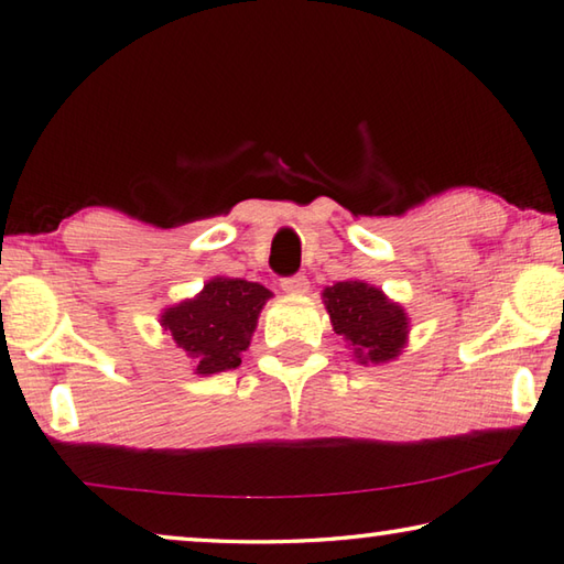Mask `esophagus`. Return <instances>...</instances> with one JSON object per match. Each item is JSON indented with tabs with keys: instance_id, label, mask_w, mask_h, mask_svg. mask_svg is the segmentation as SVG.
I'll return each instance as SVG.
<instances>
[{
	"instance_id": "obj_1",
	"label": "esophagus",
	"mask_w": 564,
	"mask_h": 564,
	"mask_svg": "<svg viewBox=\"0 0 564 564\" xmlns=\"http://www.w3.org/2000/svg\"><path fill=\"white\" fill-rule=\"evenodd\" d=\"M281 289H283L285 293H291V295H301V293L308 291V279H305L303 273L289 275V279L281 281Z\"/></svg>"
}]
</instances>
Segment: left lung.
Masks as SVG:
<instances>
[{"label":"left lung","mask_w":564,"mask_h":564,"mask_svg":"<svg viewBox=\"0 0 564 564\" xmlns=\"http://www.w3.org/2000/svg\"><path fill=\"white\" fill-rule=\"evenodd\" d=\"M333 330L343 336L358 362H388L408 343V313L376 285L338 281L323 291Z\"/></svg>","instance_id":"1"}]
</instances>
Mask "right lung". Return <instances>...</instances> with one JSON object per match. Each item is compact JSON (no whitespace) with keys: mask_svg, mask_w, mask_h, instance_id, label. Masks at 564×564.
Segmentation results:
<instances>
[{"mask_svg":"<svg viewBox=\"0 0 564 564\" xmlns=\"http://www.w3.org/2000/svg\"><path fill=\"white\" fill-rule=\"evenodd\" d=\"M271 291L243 279H216L204 291L161 313V326L181 350L196 362L198 376L224 373L241 366V352L251 346L261 308Z\"/></svg>","mask_w":564,"mask_h":564,"instance_id":"obj_1","label":"right lung"}]
</instances>
